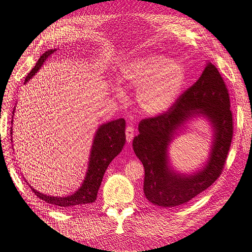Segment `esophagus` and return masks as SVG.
Segmentation results:
<instances>
[{"instance_id":"1","label":"esophagus","mask_w":252,"mask_h":252,"mask_svg":"<svg viewBox=\"0 0 252 252\" xmlns=\"http://www.w3.org/2000/svg\"><path fill=\"white\" fill-rule=\"evenodd\" d=\"M125 133H126V139H127V142H128V143L132 142V139H133L134 134H135V133H134V128L131 127V126H128V127L126 128Z\"/></svg>"}]
</instances>
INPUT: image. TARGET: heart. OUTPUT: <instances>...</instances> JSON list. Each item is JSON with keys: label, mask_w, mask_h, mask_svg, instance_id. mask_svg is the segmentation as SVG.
<instances>
[{"label": "heart", "mask_w": 252, "mask_h": 252, "mask_svg": "<svg viewBox=\"0 0 252 252\" xmlns=\"http://www.w3.org/2000/svg\"><path fill=\"white\" fill-rule=\"evenodd\" d=\"M185 78L184 67L162 55L136 59L121 70V82L138 89V105L150 115L162 113L174 104Z\"/></svg>", "instance_id": "heart-1"}]
</instances>
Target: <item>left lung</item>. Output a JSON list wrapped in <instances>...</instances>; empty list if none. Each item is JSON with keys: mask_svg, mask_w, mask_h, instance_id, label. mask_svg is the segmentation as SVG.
I'll return each instance as SVG.
<instances>
[{"mask_svg": "<svg viewBox=\"0 0 252 252\" xmlns=\"http://www.w3.org/2000/svg\"><path fill=\"white\" fill-rule=\"evenodd\" d=\"M208 116L215 127V142L206 167L185 177L167 165V146L175 129L191 115ZM233 113L228 90L217 68L208 63L196 82L181 94L165 112L140 121L133 150L145 167L144 192L149 202L161 207L186 204L212 185L224 168L233 139Z\"/></svg>", "mask_w": 252, "mask_h": 252, "instance_id": "8db88e82", "label": "left lung"}]
</instances>
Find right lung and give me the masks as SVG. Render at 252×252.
<instances>
[{
	"label": "right lung",
	"instance_id": "obj_1",
	"mask_svg": "<svg viewBox=\"0 0 252 252\" xmlns=\"http://www.w3.org/2000/svg\"><path fill=\"white\" fill-rule=\"evenodd\" d=\"M55 50L56 49L47 50L39 58L35 67L27 75L25 83L35 75L38 70L41 68L43 62L50 55L54 54ZM125 124L124 119H118L103 124L98 128L92 146L91 155H90L87 176L83 185L80 186L75 193L65 197L48 196L38 192L31 187L34 193L40 199L60 208H71L94 203L107 166L112 162V160L120 154L126 143Z\"/></svg>",
	"mask_w": 252,
	"mask_h": 252
}]
</instances>
